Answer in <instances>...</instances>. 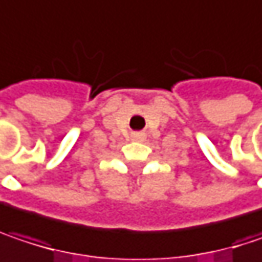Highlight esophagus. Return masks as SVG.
<instances>
[{
	"mask_svg": "<svg viewBox=\"0 0 262 262\" xmlns=\"http://www.w3.org/2000/svg\"><path fill=\"white\" fill-rule=\"evenodd\" d=\"M132 138L136 139V141H142V139L145 138V133H144V132H133V133H132Z\"/></svg>",
	"mask_w": 262,
	"mask_h": 262,
	"instance_id": "34e87169",
	"label": "esophagus"
}]
</instances>
